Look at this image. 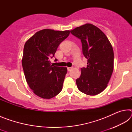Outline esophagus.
<instances>
[{
    "mask_svg": "<svg viewBox=\"0 0 132 132\" xmlns=\"http://www.w3.org/2000/svg\"><path fill=\"white\" fill-rule=\"evenodd\" d=\"M72 69H73V68H68V71H70Z\"/></svg>",
    "mask_w": 132,
    "mask_h": 132,
    "instance_id": "obj_1",
    "label": "esophagus"
}]
</instances>
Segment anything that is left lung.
<instances>
[{
	"instance_id": "obj_1",
	"label": "left lung",
	"mask_w": 132,
	"mask_h": 132,
	"mask_svg": "<svg viewBox=\"0 0 132 132\" xmlns=\"http://www.w3.org/2000/svg\"><path fill=\"white\" fill-rule=\"evenodd\" d=\"M70 32L81 40L82 54L87 59V68L81 69V75L76 80L77 88L87 95H97L106 88L112 74V46L105 34L91 24L76 27Z\"/></svg>"
}]
</instances>
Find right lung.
I'll use <instances>...</instances> for the list:
<instances>
[{"instance_id":"add662e5","label":"right lung","mask_w":132,"mask_h":132,"mask_svg":"<svg viewBox=\"0 0 132 132\" xmlns=\"http://www.w3.org/2000/svg\"><path fill=\"white\" fill-rule=\"evenodd\" d=\"M69 34V30L44 29L37 32L24 45L22 58L24 75L30 88L39 97L50 99L62 90L68 70L64 67L53 66L50 59Z\"/></svg>"}]
</instances>
